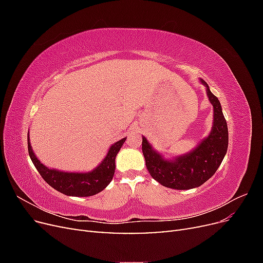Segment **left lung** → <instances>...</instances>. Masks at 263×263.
I'll return each instance as SVG.
<instances>
[{"label": "left lung", "mask_w": 263, "mask_h": 263, "mask_svg": "<svg viewBox=\"0 0 263 263\" xmlns=\"http://www.w3.org/2000/svg\"><path fill=\"white\" fill-rule=\"evenodd\" d=\"M206 93L214 107V121L210 135L189 154L164 159L157 153L142 136V154L146 166L156 181L161 185L176 190H190L202 185L217 171L228 148V128L218 99L211 92L203 79Z\"/></svg>", "instance_id": "obj_1"}]
</instances>
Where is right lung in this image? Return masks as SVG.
<instances>
[{
	"label": "right lung",
	"instance_id": "add662e5",
	"mask_svg": "<svg viewBox=\"0 0 263 263\" xmlns=\"http://www.w3.org/2000/svg\"><path fill=\"white\" fill-rule=\"evenodd\" d=\"M126 138L110 146L106 157L93 171L63 172L47 168L41 163L31 149L29 136L27 137L28 154L42 178L54 190L69 196H92L104 190L112 181L115 172V158Z\"/></svg>",
	"mask_w": 263,
	"mask_h": 263
}]
</instances>
